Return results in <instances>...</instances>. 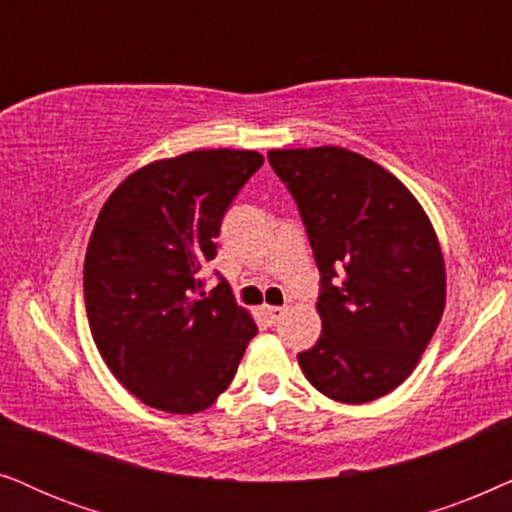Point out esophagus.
<instances>
[{"label": "esophagus", "instance_id": "1", "mask_svg": "<svg viewBox=\"0 0 512 512\" xmlns=\"http://www.w3.org/2000/svg\"><path fill=\"white\" fill-rule=\"evenodd\" d=\"M262 313H264V318H267V323L276 325L278 320L283 318L285 309H283V306H269V304H264V306H262Z\"/></svg>", "mask_w": 512, "mask_h": 512}]
</instances>
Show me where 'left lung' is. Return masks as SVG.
Returning <instances> with one entry per match:
<instances>
[{"mask_svg": "<svg viewBox=\"0 0 512 512\" xmlns=\"http://www.w3.org/2000/svg\"><path fill=\"white\" fill-rule=\"evenodd\" d=\"M323 278V332L299 367L327 398L360 405L410 377L445 311V257L426 210L379 163L344 147L271 149Z\"/></svg>", "mask_w": 512, "mask_h": 512, "instance_id": "left-lung-1", "label": "left lung"}]
</instances>
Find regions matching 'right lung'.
I'll return each instance as SVG.
<instances>
[{"instance_id": "add662e5", "label": "right lung", "mask_w": 512, "mask_h": 512, "mask_svg": "<svg viewBox=\"0 0 512 512\" xmlns=\"http://www.w3.org/2000/svg\"><path fill=\"white\" fill-rule=\"evenodd\" d=\"M264 156L196 149L147 163L109 194L84 262L93 342L140 403L208 410L231 384L257 325L227 283L203 290L224 210Z\"/></svg>"}]
</instances>
